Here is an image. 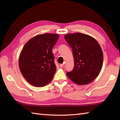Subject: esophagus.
I'll use <instances>...</instances> for the list:
<instances>
[{
    "label": "esophagus",
    "mask_w": 120,
    "mask_h": 120,
    "mask_svg": "<svg viewBox=\"0 0 120 120\" xmlns=\"http://www.w3.org/2000/svg\"><path fill=\"white\" fill-rule=\"evenodd\" d=\"M60 65L61 68H63V67H64V63H63V64H61Z\"/></svg>",
    "instance_id": "obj_1"
}]
</instances>
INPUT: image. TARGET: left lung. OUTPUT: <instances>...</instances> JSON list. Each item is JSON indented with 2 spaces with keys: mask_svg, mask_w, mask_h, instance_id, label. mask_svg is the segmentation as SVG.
Listing matches in <instances>:
<instances>
[{
  "mask_svg": "<svg viewBox=\"0 0 120 120\" xmlns=\"http://www.w3.org/2000/svg\"><path fill=\"white\" fill-rule=\"evenodd\" d=\"M64 38L72 48L74 59V67L67 75L77 85H87L98 77L102 68V49L97 41L87 34L77 32Z\"/></svg>",
  "mask_w": 120,
  "mask_h": 120,
  "instance_id": "1",
  "label": "left lung"
}]
</instances>
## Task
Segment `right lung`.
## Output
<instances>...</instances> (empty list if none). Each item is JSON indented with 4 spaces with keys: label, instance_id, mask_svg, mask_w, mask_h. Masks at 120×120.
Returning <instances> with one entry per match:
<instances>
[{
    "label": "right lung",
    "instance_id": "obj_1",
    "mask_svg": "<svg viewBox=\"0 0 120 120\" xmlns=\"http://www.w3.org/2000/svg\"><path fill=\"white\" fill-rule=\"evenodd\" d=\"M58 34H45L29 40L19 57V68L28 82L35 86H44L52 80L56 71L52 49Z\"/></svg>",
    "mask_w": 120,
    "mask_h": 120
}]
</instances>
